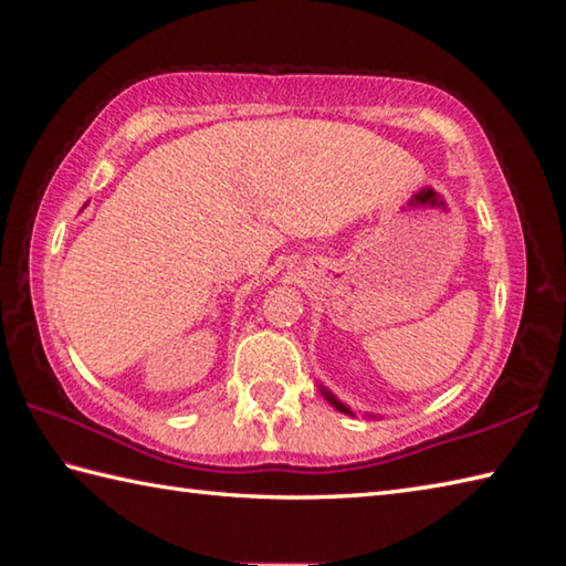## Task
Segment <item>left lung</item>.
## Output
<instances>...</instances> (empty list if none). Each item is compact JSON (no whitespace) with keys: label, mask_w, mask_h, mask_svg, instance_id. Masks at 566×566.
I'll return each instance as SVG.
<instances>
[{"label":"left lung","mask_w":566,"mask_h":566,"mask_svg":"<svg viewBox=\"0 0 566 566\" xmlns=\"http://www.w3.org/2000/svg\"><path fill=\"white\" fill-rule=\"evenodd\" d=\"M318 390H322V396L328 400V403H332L336 410H338V413H346V416H354V410L352 408H348L346 403H342V400H338L334 394H332V390H328V388H324L322 384H318ZM374 418V416H371Z\"/></svg>","instance_id":"1"}]
</instances>
